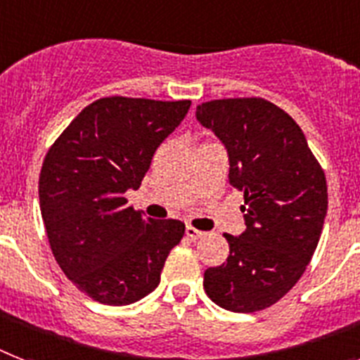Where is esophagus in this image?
<instances>
[{"mask_svg": "<svg viewBox=\"0 0 360 360\" xmlns=\"http://www.w3.org/2000/svg\"><path fill=\"white\" fill-rule=\"evenodd\" d=\"M185 233L188 238H192V240H198V238H201V236H203V231L195 229V227H192V226H186Z\"/></svg>", "mask_w": 360, "mask_h": 360, "instance_id": "34e87169", "label": "esophagus"}]
</instances>
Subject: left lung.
<instances>
[{
  "instance_id": "obj_1",
  "label": "left lung",
  "mask_w": 360,
  "mask_h": 360,
  "mask_svg": "<svg viewBox=\"0 0 360 360\" xmlns=\"http://www.w3.org/2000/svg\"><path fill=\"white\" fill-rule=\"evenodd\" d=\"M195 118L226 146L229 183L244 192L246 231L226 235L229 257L203 276L221 309L255 312L300 281L322 235L327 185L300 125L262 98L214 99Z\"/></svg>"
}]
</instances>
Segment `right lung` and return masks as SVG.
I'll return each instance as SVG.
<instances>
[{
	"label": "right lung",
	"mask_w": 360,
	"mask_h": 360,
	"mask_svg": "<svg viewBox=\"0 0 360 360\" xmlns=\"http://www.w3.org/2000/svg\"><path fill=\"white\" fill-rule=\"evenodd\" d=\"M190 109L183 101L101 98L72 120L44 159L38 198L55 261L94 302L129 305L160 283L185 235L179 220L127 207L162 140Z\"/></svg>",
	"instance_id": "right-lung-1"
}]
</instances>
